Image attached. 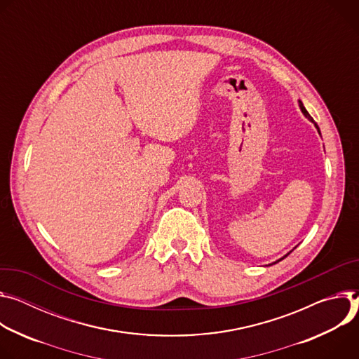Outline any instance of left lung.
Instances as JSON below:
<instances>
[{
    "label": "left lung",
    "mask_w": 359,
    "mask_h": 359,
    "mask_svg": "<svg viewBox=\"0 0 359 359\" xmlns=\"http://www.w3.org/2000/svg\"><path fill=\"white\" fill-rule=\"evenodd\" d=\"M299 107H301V111H302V112H304V114L308 116V111L305 109V107L302 105V102H301V101H299ZM315 127L318 128V126H316V124H315ZM318 131H320V128H318ZM287 255H288V254H287ZM287 255H285V257H287ZM285 257H284V258H285ZM284 258H281V259H284ZM281 259H278V261H281ZM278 261H276V262H278ZM276 262H275V264H276Z\"/></svg>",
    "instance_id": "8db88e82"
}]
</instances>
